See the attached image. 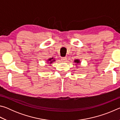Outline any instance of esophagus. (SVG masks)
I'll use <instances>...</instances> for the list:
<instances>
[{
  "mask_svg": "<svg viewBox=\"0 0 120 120\" xmlns=\"http://www.w3.org/2000/svg\"><path fill=\"white\" fill-rule=\"evenodd\" d=\"M67 58L66 57H62V58H61V61H66V60H67Z\"/></svg>",
  "mask_w": 120,
  "mask_h": 120,
  "instance_id": "obj_1",
  "label": "esophagus"
}]
</instances>
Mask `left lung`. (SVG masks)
<instances>
[{
  "instance_id": "8db88e82",
  "label": "left lung",
  "mask_w": 120,
  "mask_h": 120,
  "mask_svg": "<svg viewBox=\"0 0 120 120\" xmlns=\"http://www.w3.org/2000/svg\"><path fill=\"white\" fill-rule=\"evenodd\" d=\"M74 62H75V63H76V64H80V61L79 59H76V60H74ZM77 64H76V66H77ZM76 67L78 68V67L76 66Z\"/></svg>"
}]
</instances>
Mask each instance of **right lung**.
<instances>
[{"label":"right lung","mask_w":120,"mask_h":120,"mask_svg":"<svg viewBox=\"0 0 120 120\" xmlns=\"http://www.w3.org/2000/svg\"><path fill=\"white\" fill-rule=\"evenodd\" d=\"M46 61H47V62L49 63V64H51L53 62H55L56 60H55V58H53L52 57V58H50L49 59H48Z\"/></svg>","instance_id":"obj_1"}]
</instances>
